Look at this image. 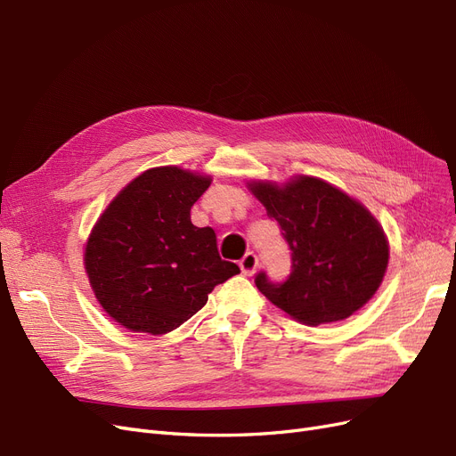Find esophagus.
<instances>
[{
    "mask_svg": "<svg viewBox=\"0 0 456 456\" xmlns=\"http://www.w3.org/2000/svg\"><path fill=\"white\" fill-rule=\"evenodd\" d=\"M256 266H259V256H256L253 251H248V253L242 256V261H240V270H242V273H244V275H251V273L256 270Z\"/></svg>",
    "mask_w": 456,
    "mask_h": 456,
    "instance_id": "obj_1",
    "label": "esophagus"
}]
</instances>
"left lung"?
<instances>
[{
  "instance_id": "1",
  "label": "left lung",
  "mask_w": 456,
  "mask_h": 456,
  "mask_svg": "<svg viewBox=\"0 0 456 456\" xmlns=\"http://www.w3.org/2000/svg\"><path fill=\"white\" fill-rule=\"evenodd\" d=\"M248 188L280 224L292 251L287 281L272 283L265 272L255 277L273 305L319 326L348 319L372 298L387 270L389 244L360 201L307 175L285 184L251 181Z\"/></svg>"
}]
</instances>
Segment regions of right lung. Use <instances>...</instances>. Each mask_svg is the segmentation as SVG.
<instances>
[{
	"label": "right lung",
	"instance_id": "1",
	"mask_svg": "<svg viewBox=\"0 0 456 456\" xmlns=\"http://www.w3.org/2000/svg\"><path fill=\"white\" fill-rule=\"evenodd\" d=\"M212 176L176 166L143 171L98 217L84 265L98 304L130 331L164 335L240 268L222 261L210 227L190 220Z\"/></svg>",
	"mask_w": 456,
	"mask_h": 456
}]
</instances>
